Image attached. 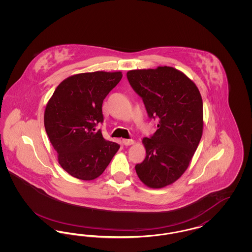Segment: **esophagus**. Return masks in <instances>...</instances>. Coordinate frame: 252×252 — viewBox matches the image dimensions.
I'll use <instances>...</instances> for the list:
<instances>
[{
  "label": "esophagus",
  "instance_id": "obj_1",
  "mask_svg": "<svg viewBox=\"0 0 252 252\" xmlns=\"http://www.w3.org/2000/svg\"><path fill=\"white\" fill-rule=\"evenodd\" d=\"M135 142L133 141V140H127V139H125V140H123V144H125V145H126V146H128V145H131V144H134Z\"/></svg>",
  "mask_w": 252,
  "mask_h": 252
}]
</instances>
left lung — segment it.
Instances as JSON below:
<instances>
[{"instance_id":"1","label":"left lung","mask_w":252,"mask_h":252,"mask_svg":"<svg viewBox=\"0 0 252 252\" xmlns=\"http://www.w3.org/2000/svg\"><path fill=\"white\" fill-rule=\"evenodd\" d=\"M126 76L149 117L158 119L155 134L143 139L146 157L136 173L147 187L160 189L191 163L203 133L202 97L192 79L173 67L131 70Z\"/></svg>"}]
</instances>
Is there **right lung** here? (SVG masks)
Listing matches in <instances>:
<instances>
[{"label":"right lung","mask_w":252,"mask_h":252,"mask_svg":"<svg viewBox=\"0 0 252 252\" xmlns=\"http://www.w3.org/2000/svg\"><path fill=\"white\" fill-rule=\"evenodd\" d=\"M122 72H82L64 79L49 99L44 126L60 166L78 180H95L120 145L104 139L95 126L103 122L102 104L120 82Z\"/></svg>","instance_id":"obj_1"}]
</instances>
